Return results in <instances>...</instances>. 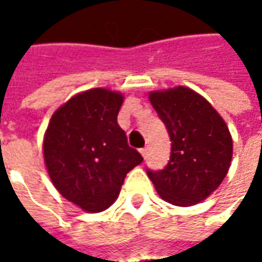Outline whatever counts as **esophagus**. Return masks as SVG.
<instances>
[{
    "instance_id": "obj_1",
    "label": "esophagus",
    "mask_w": 262,
    "mask_h": 262,
    "mask_svg": "<svg viewBox=\"0 0 262 262\" xmlns=\"http://www.w3.org/2000/svg\"><path fill=\"white\" fill-rule=\"evenodd\" d=\"M147 150H148L147 147L140 148V154H142V156H143V157H144V159H146V156H147Z\"/></svg>"
}]
</instances>
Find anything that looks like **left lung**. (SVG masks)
Segmentation results:
<instances>
[{
	"label": "left lung",
	"mask_w": 262,
	"mask_h": 262,
	"mask_svg": "<svg viewBox=\"0 0 262 262\" xmlns=\"http://www.w3.org/2000/svg\"><path fill=\"white\" fill-rule=\"evenodd\" d=\"M148 99L168 130L171 156L163 170H147L165 202L191 206L219 187L229 171L233 140L216 109L187 86L150 92Z\"/></svg>",
	"instance_id": "left-lung-1"
}]
</instances>
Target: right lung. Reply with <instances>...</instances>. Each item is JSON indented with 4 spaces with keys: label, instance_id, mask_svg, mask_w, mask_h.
I'll return each mask as SVG.
<instances>
[{
    "label": "right lung",
    "instance_id": "1",
    "mask_svg": "<svg viewBox=\"0 0 262 262\" xmlns=\"http://www.w3.org/2000/svg\"><path fill=\"white\" fill-rule=\"evenodd\" d=\"M120 92L92 88L61 105L49 122L43 156L63 196L90 213L116 201L126 174L143 161L118 125Z\"/></svg>",
    "mask_w": 262,
    "mask_h": 262
}]
</instances>
